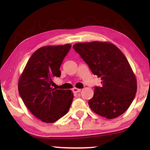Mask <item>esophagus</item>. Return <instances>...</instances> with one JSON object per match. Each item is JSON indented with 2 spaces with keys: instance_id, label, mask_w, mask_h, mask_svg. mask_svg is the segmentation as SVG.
<instances>
[{
  "instance_id": "obj_1",
  "label": "esophagus",
  "mask_w": 150,
  "mask_h": 150,
  "mask_svg": "<svg viewBox=\"0 0 150 150\" xmlns=\"http://www.w3.org/2000/svg\"><path fill=\"white\" fill-rule=\"evenodd\" d=\"M81 91V89H78V88H74L73 89V92H74V93H79Z\"/></svg>"
}]
</instances>
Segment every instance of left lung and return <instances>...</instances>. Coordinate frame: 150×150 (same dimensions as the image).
Here are the masks:
<instances>
[{
	"label": "left lung",
	"instance_id": "obj_1",
	"mask_svg": "<svg viewBox=\"0 0 150 150\" xmlns=\"http://www.w3.org/2000/svg\"><path fill=\"white\" fill-rule=\"evenodd\" d=\"M73 48L94 75L101 78L102 87H94L88 102L91 109L107 119L122 115L137 93L136 77L126 57L114 44L108 42L78 43Z\"/></svg>",
	"mask_w": 150,
	"mask_h": 150
}]
</instances>
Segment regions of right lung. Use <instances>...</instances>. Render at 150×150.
Listing matches in <instances>:
<instances>
[{
	"label": "right lung",
	"instance_id": "add662e5",
	"mask_svg": "<svg viewBox=\"0 0 150 150\" xmlns=\"http://www.w3.org/2000/svg\"><path fill=\"white\" fill-rule=\"evenodd\" d=\"M70 44L44 46L30 57L18 82V91L28 109L39 120L52 123L68 112L74 98L71 90L53 88Z\"/></svg>",
	"mask_w": 150,
	"mask_h": 150
}]
</instances>
